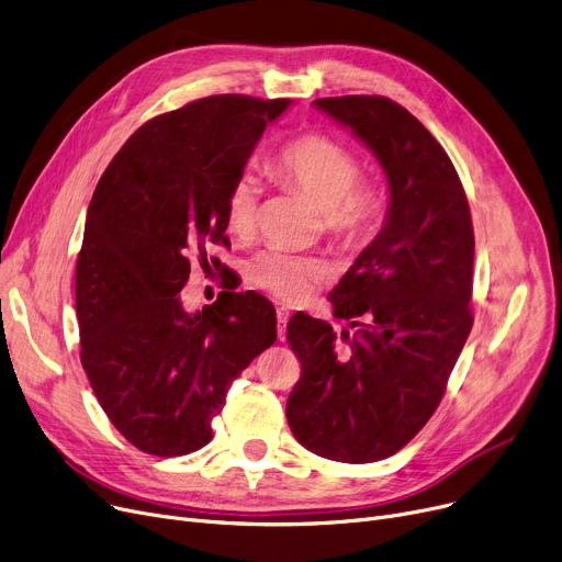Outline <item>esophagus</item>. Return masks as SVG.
Returning <instances> with one entry per match:
<instances>
[{
    "instance_id": "34e87169",
    "label": "esophagus",
    "mask_w": 562,
    "mask_h": 562,
    "mask_svg": "<svg viewBox=\"0 0 562 562\" xmlns=\"http://www.w3.org/2000/svg\"><path fill=\"white\" fill-rule=\"evenodd\" d=\"M288 319H290V311L288 308H279L277 311V331H279V338L285 336V327H288Z\"/></svg>"
}]
</instances>
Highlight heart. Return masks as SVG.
Wrapping results in <instances>:
<instances>
[{
    "mask_svg": "<svg viewBox=\"0 0 562 562\" xmlns=\"http://www.w3.org/2000/svg\"><path fill=\"white\" fill-rule=\"evenodd\" d=\"M272 173L304 194L325 215V231L347 247H361L380 220V201L368 187L357 184L361 165L352 150L325 135H302L288 142L272 159ZM260 184L251 173L239 176L226 196V222L235 235H251L258 222ZM325 277L317 258L270 249L249 265V279L285 302L308 297Z\"/></svg>",
    "mask_w": 562,
    "mask_h": 562,
    "instance_id": "1",
    "label": "heart"
}]
</instances>
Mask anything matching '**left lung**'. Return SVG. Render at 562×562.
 Instances as JSON below:
<instances>
[{
	"instance_id": "8db88e82",
	"label": "left lung",
	"mask_w": 562,
	"mask_h": 562,
	"mask_svg": "<svg viewBox=\"0 0 562 562\" xmlns=\"http://www.w3.org/2000/svg\"><path fill=\"white\" fill-rule=\"evenodd\" d=\"M313 104L378 157L389 207L329 295L350 329L338 336L325 319L290 317L302 378L285 416L315 456L366 464L407 446L441 403L473 327V224L450 157L405 106L382 95Z\"/></svg>"
}]
</instances>
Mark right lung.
I'll use <instances>...</instances> for the list:
<instances>
[{
    "label": "right lung",
    "instance_id": "1",
    "mask_svg": "<svg viewBox=\"0 0 562 562\" xmlns=\"http://www.w3.org/2000/svg\"><path fill=\"white\" fill-rule=\"evenodd\" d=\"M288 106L226 93L155 116L89 203L75 270L79 357L104 414L148 456L203 448L233 380L277 340V311L258 292L224 283L215 304L187 313L180 290L194 258L210 267V247L228 243L231 184Z\"/></svg>",
    "mask_w": 562,
    "mask_h": 562
}]
</instances>
